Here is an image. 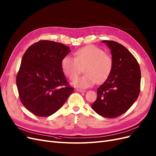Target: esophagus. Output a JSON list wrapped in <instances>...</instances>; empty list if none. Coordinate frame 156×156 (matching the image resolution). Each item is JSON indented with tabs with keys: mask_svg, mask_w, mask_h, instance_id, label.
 Here are the masks:
<instances>
[{
	"mask_svg": "<svg viewBox=\"0 0 156 156\" xmlns=\"http://www.w3.org/2000/svg\"><path fill=\"white\" fill-rule=\"evenodd\" d=\"M76 91H78V92H80V93H85V89H80V88H77Z\"/></svg>",
	"mask_w": 156,
	"mask_h": 156,
	"instance_id": "esophagus-1",
	"label": "esophagus"
}]
</instances>
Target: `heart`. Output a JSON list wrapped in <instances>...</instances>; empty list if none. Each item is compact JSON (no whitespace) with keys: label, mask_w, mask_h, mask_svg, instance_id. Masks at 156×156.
I'll list each match as a JSON object with an SVG mask.
<instances>
[{"label":"heart","mask_w":156,"mask_h":156,"mask_svg":"<svg viewBox=\"0 0 156 156\" xmlns=\"http://www.w3.org/2000/svg\"><path fill=\"white\" fill-rule=\"evenodd\" d=\"M74 58L65 56L62 60V69L70 80L77 77L84 68L86 74L74 80L73 85L86 88L95 82H104L110 75L113 69V59L103 50L93 45L80 48L74 52Z\"/></svg>","instance_id":"heart-1"}]
</instances>
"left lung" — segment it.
<instances>
[{
    "instance_id": "obj_1",
    "label": "left lung",
    "mask_w": 156,
    "mask_h": 156,
    "mask_svg": "<svg viewBox=\"0 0 156 156\" xmlns=\"http://www.w3.org/2000/svg\"><path fill=\"white\" fill-rule=\"evenodd\" d=\"M111 50L113 69L105 82L97 89L94 111L106 118H115L126 112L140 93V69L137 59L123 45L104 40Z\"/></svg>"
}]
</instances>
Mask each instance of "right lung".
<instances>
[{
    "mask_svg": "<svg viewBox=\"0 0 156 156\" xmlns=\"http://www.w3.org/2000/svg\"><path fill=\"white\" fill-rule=\"evenodd\" d=\"M71 52L62 43L41 40L24 54L16 77L22 104L39 117L56 113L74 88L69 85L62 69V60Z\"/></svg>",
    "mask_w": 156,
    "mask_h": 156,
    "instance_id": "1",
    "label": "right lung"
}]
</instances>
